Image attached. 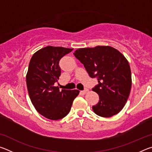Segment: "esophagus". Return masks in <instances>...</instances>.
<instances>
[{
	"mask_svg": "<svg viewBox=\"0 0 152 152\" xmlns=\"http://www.w3.org/2000/svg\"><path fill=\"white\" fill-rule=\"evenodd\" d=\"M88 90L87 89V88H86V89H84V91H80V92H81V94H85L87 92H88Z\"/></svg>",
	"mask_w": 152,
	"mask_h": 152,
	"instance_id": "obj_1",
	"label": "esophagus"
}]
</instances>
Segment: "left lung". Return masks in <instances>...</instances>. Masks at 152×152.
Instances as JSON below:
<instances>
[{"mask_svg": "<svg viewBox=\"0 0 152 152\" xmlns=\"http://www.w3.org/2000/svg\"><path fill=\"white\" fill-rule=\"evenodd\" d=\"M74 55L84 64L92 78L99 84L92 91L99 94V102L92 107L97 115L110 117L124 107L132 88V73L127 59L110 46L80 48Z\"/></svg>", "mask_w": 152, "mask_h": 152, "instance_id": "8db88e82", "label": "left lung"}]
</instances>
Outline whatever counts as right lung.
<instances>
[{"label": "right lung", "mask_w": 152, "mask_h": 152, "mask_svg": "<svg viewBox=\"0 0 152 152\" xmlns=\"http://www.w3.org/2000/svg\"><path fill=\"white\" fill-rule=\"evenodd\" d=\"M72 50L47 46L36 51L30 60L26 82L31 101L39 114L50 120L66 117L80 92L78 90L60 91L54 86L61 75L59 61Z\"/></svg>", "instance_id": "obj_1"}]
</instances>
